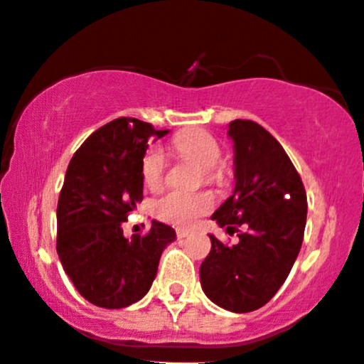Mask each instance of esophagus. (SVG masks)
<instances>
[{"mask_svg": "<svg viewBox=\"0 0 364 364\" xmlns=\"http://www.w3.org/2000/svg\"><path fill=\"white\" fill-rule=\"evenodd\" d=\"M176 234H178L179 240H185V237L190 236V230L188 229H176Z\"/></svg>", "mask_w": 364, "mask_h": 364, "instance_id": "obj_1", "label": "esophagus"}]
</instances>
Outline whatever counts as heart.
<instances>
[{
	"instance_id": "heart-1",
	"label": "heart",
	"mask_w": 364,
	"mask_h": 364,
	"mask_svg": "<svg viewBox=\"0 0 364 364\" xmlns=\"http://www.w3.org/2000/svg\"><path fill=\"white\" fill-rule=\"evenodd\" d=\"M172 148L181 159L192 160L200 167H204L205 178H216L215 165L220 161L222 151H220L218 142L211 135L199 130L183 132L174 137ZM141 172L146 186H149L151 190L160 188L165 176V156L160 148H153L146 153L141 161ZM213 204H215V199L208 192H168L159 197L153 203L151 209L155 216H159L164 222L186 227L192 225L199 216L208 213L213 208Z\"/></svg>"
}]
</instances>
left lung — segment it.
I'll list each match as a JSON object with an SVG mask.
<instances>
[{
	"mask_svg": "<svg viewBox=\"0 0 364 364\" xmlns=\"http://www.w3.org/2000/svg\"><path fill=\"white\" fill-rule=\"evenodd\" d=\"M236 186L211 218L227 232L243 229L225 247L209 234L211 252L200 264L204 294L223 310L247 314L264 306L284 285L301 250L306 192L280 142L250 119H234Z\"/></svg>",
	"mask_w": 364,
	"mask_h": 364,
	"instance_id": "1",
	"label": "left lung"
}]
</instances>
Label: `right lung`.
Instances as JSON below:
<instances>
[{
  "label": "right lung",
  "instance_id": "right-lung-1",
  "mask_svg": "<svg viewBox=\"0 0 364 364\" xmlns=\"http://www.w3.org/2000/svg\"><path fill=\"white\" fill-rule=\"evenodd\" d=\"M155 130L117 117L90 135L70 160L58 200L56 250L79 294L102 308H124L148 294L161 252L176 240L153 220L146 236H123L121 223L142 200L141 161Z\"/></svg>",
  "mask_w": 364,
  "mask_h": 364
}]
</instances>
